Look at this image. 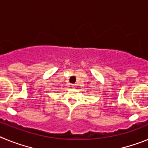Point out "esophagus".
Segmentation results:
<instances>
[{
  "label": "esophagus",
  "mask_w": 148,
  "mask_h": 148,
  "mask_svg": "<svg viewBox=\"0 0 148 148\" xmlns=\"http://www.w3.org/2000/svg\"><path fill=\"white\" fill-rule=\"evenodd\" d=\"M71 87H73V88H75V87H76V85H75V84H72Z\"/></svg>",
  "instance_id": "34e87169"
}]
</instances>
